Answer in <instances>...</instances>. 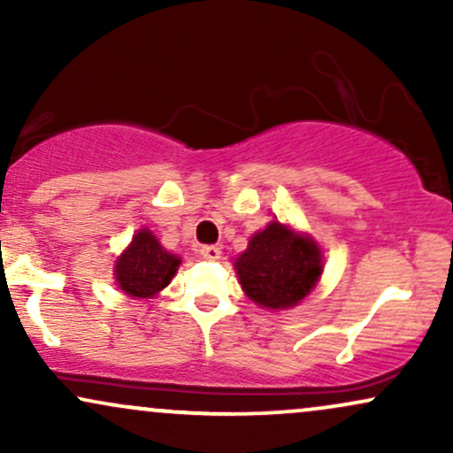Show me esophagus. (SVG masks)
I'll return each mask as SVG.
<instances>
[{
  "mask_svg": "<svg viewBox=\"0 0 453 453\" xmlns=\"http://www.w3.org/2000/svg\"><path fill=\"white\" fill-rule=\"evenodd\" d=\"M200 256L204 259H219L221 257V249L215 247V244H209V247L200 249Z\"/></svg>",
  "mask_w": 453,
  "mask_h": 453,
  "instance_id": "1",
  "label": "esophagus"
}]
</instances>
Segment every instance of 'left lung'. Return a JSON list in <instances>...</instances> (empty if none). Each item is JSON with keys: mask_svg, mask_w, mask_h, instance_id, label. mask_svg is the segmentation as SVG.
<instances>
[{"mask_svg": "<svg viewBox=\"0 0 453 453\" xmlns=\"http://www.w3.org/2000/svg\"><path fill=\"white\" fill-rule=\"evenodd\" d=\"M244 294L259 306L292 309L311 294L324 273L321 249L311 236L270 221L253 234L247 251L234 262Z\"/></svg>", "mask_w": 453, "mask_h": 453, "instance_id": "1", "label": "left lung"}]
</instances>
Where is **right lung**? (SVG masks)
<instances>
[{
  "mask_svg": "<svg viewBox=\"0 0 453 453\" xmlns=\"http://www.w3.org/2000/svg\"><path fill=\"white\" fill-rule=\"evenodd\" d=\"M180 257L161 247L157 236L142 227L114 264V279L129 298H153L173 280Z\"/></svg>",
  "mask_w": 453,
  "mask_h": 453,
  "instance_id": "obj_1",
  "label": "right lung"
}]
</instances>
